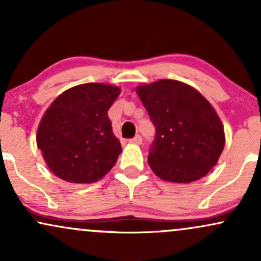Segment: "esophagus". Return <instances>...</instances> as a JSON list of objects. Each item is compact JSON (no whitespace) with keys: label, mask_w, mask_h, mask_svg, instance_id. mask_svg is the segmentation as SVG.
Instances as JSON below:
<instances>
[{"label":"esophagus","mask_w":261,"mask_h":261,"mask_svg":"<svg viewBox=\"0 0 261 261\" xmlns=\"http://www.w3.org/2000/svg\"><path fill=\"white\" fill-rule=\"evenodd\" d=\"M128 142L134 143V145H141V143H142V137H141L140 135H136V136H135L134 139L128 140Z\"/></svg>","instance_id":"obj_1"}]
</instances>
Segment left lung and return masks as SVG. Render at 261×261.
I'll return each mask as SVG.
<instances>
[{"mask_svg": "<svg viewBox=\"0 0 261 261\" xmlns=\"http://www.w3.org/2000/svg\"><path fill=\"white\" fill-rule=\"evenodd\" d=\"M155 136L148 163L154 174L173 182H191L216 166L224 147L222 122L193 87L161 80L136 89Z\"/></svg>", "mask_w": 261, "mask_h": 261, "instance_id": "left-lung-1", "label": "left lung"}]
</instances>
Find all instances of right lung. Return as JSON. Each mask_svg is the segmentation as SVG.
<instances>
[{"instance_id": "add662e5", "label": "right lung", "mask_w": 261, "mask_h": 261, "mask_svg": "<svg viewBox=\"0 0 261 261\" xmlns=\"http://www.w3.org/2000/svg\"><path fill=\"white\" fill-rule=\"evenodd\" d=\"M120 88L86 83L59 95L38 128V148L47 167L70 182H94L113 168L121 145L114 136L108 110Z\"/></svg>"}]
</instances>
